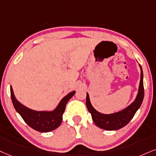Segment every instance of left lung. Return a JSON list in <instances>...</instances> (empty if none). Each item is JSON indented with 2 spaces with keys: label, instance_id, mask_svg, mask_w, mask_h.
Masks as SVG:
<instances>
[{
  "label": "left lung",
  "instance_id": "8db88e82",
  "mask_svg": "<svg viewBox=\"0 0 156 156\" xmlns=\"http://www.w3.org/2000/svg\"><path fill=\"white\" fill-rule=\"evenodd\" d=\"M140 81L138 88V92L135 99L131 104L124 108L122 110L117 111V112L111 113H103L98 111L93 106L90 100V96L87 93L86 97V105L91 113L92 119L94 123L99 128L103 129L108 131L118 130L119 129L124 127L128 124L133 118L135 113L141 106L144 98V86H143V72L140 64Z\"/></svg>",
  "mask_w": 156,
  "mask_h": 156
}]
</instances>
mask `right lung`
I'll use <instances>...</instances> for the list:
<instances>
[{"mask_svg":"<svg viewBox=\"0 0 156 156\" xmlns=\"http://www.w3.org/2000/svg\"><path fill=\"white\" fill-rule=\"evenodd\" d=\"M11 97L14 108L30 127L40 132H48L58 127L63 119L66 105L76 91L70 92L61 100L52 111H36L25 106L15 97L12 86H10Z\"/></svg>","mask_w":156,"mask_h":156,"instance_id":"add662e5","label":"right lung"}]
</instances>
